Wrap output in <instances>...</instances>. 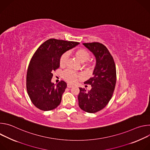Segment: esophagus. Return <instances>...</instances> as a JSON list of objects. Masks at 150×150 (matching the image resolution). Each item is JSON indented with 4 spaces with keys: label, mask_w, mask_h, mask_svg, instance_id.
Returning a JSON list of instances; mask_svg holds the SVG:
<instances>
[{
    "label": "esophagus",
    "mask_w": 150,
    "mask_h": 150,
    "mask_svg": "<svg viewBox=\"0 0 150 150\" xmlns=\"http://www.w3.org/2000/svg\"><path fill=\"white\" fill-rule=\"evenodd\" d=\"M74 87V85H72V84H71V83H68V84H67V87H68V88H72V87Z\"/></svg>",
    "instance_id": "1"
}]
</instances>
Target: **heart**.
<instances>
[{
	"instance_id": "obj_1",
	"label": "heart",
	"mask_w": 150,
	"mask_h": 150,
	"mask_svg": "<svg viewBox=\"0 0 150 150\" xmlns=\"http://www.w3.org/2000/svg\"><path fill=\"white\" fill-rule=\"evenodd\" d=\"M74 54L76 59L82 63L87 61L90 57V53L87 50L82 48L76 50L74 52ZM68 57L69 55L68 53H65L61 56L59 60V64L60 67H63L66 66L68 62ZM85 65L90 66V64L87 63ZM81 75L80 74L70 70L67 71L63 73V78L70 83H75L79 78H81Z\"/></svg>"
}]
</instances>
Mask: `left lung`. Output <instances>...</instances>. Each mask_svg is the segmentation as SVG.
Instances as JSON below:
<instances>
[{
    "mask_svg": "<svg viewBox=\"0 0 150 150\" xmlns=\"http://www.w3.org/2000/svg\"><path fill=\"white\" fill-rule=\"evenodd\" d=\"M96 58L93 76L84 83L91 85L87 91L79 88L78 97L79 108L83 111L94 113L103 108L110 100L116 82V70L113 58L107 47L97 42L83 43Z\"/></svg>",
    "mask_w": 150,
    "mask_h": 150,
    "instance_id": "left-lung-1",
    "label": "left lung"
}]
</instances>
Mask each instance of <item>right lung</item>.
I'll return each mask as SVG.
<instances>
[{
    "label": "right lung",
    "instance_id": "obj_1",
    "mask_svg": "<svg viewBox=\"0 0 150 150\" xmlns=\"http://www.w3.org/2000/svg\"><path fill=\"white\" fill-rule=\"evenodd\" d=\"M79 44L50 38L34 53L27 70V90L32 103L38 109L49 111L60 104L67 84L61 81L55 85L52 82V73L59 68L61 56Z\"/></svg>",
    "mask_w": 150,
    "mask_h": 150
}]
</instances>
